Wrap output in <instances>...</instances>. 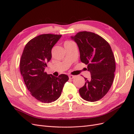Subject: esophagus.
<instances>
[{
  "mask_svg": "<svg viewBox=\"0 0 134 134\" xmlns=\"http://www.w3.org/2000/svg\"><path fill=\"white\" fill-rule=\"evenodd\" d=\"M75 77V76L74 75H69V79H73Z\"/></svg>",
  "mask_w": 134,
  "mask_h": 134,
  "instance_id": "obj_1",
  "label": "esophagus"
}]
</instances>
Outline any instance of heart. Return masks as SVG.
<instances>
[{"label": "heart", "mask_w": 134, "mask_h": 134, "mask_svg": "<svg viewBox=\"0 0 134 134\" xmlns=\"http://www.w3.org/2000/svg\"><path fill=\"white\" fill-rule=\"evenodd\" d=\"M72 42H71V41H66V42H65V44H67V43H72Z\"/></svg>", "instance_id": "b5f03b06"}]
</instances>
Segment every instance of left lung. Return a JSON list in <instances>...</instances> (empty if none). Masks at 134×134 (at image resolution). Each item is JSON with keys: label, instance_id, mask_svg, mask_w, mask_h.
<instances>
[{"label": "left lung", "instance_id": "1", "mask_svg": "<svg viewBox=\"0 0 134 134\" xmlns=\"http://www.w3.org/2000/svg\"><path fill=\"white\" fill-rule=\"evenodd\" d=\"M71 38L78 44L81 62L87 65L90 79L84 78V86L79 90L82 98L96 102L107 94L113 82L116 69L114 55L109 43L91 32L77 33Z\"/></svg>", "mask_w": 134, "mask_h": 134}]
</instances>
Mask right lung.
Masks as SVG:
<instances>
[{"mask_svg": "<svg viewBox=\"0 0 134 134\" xmlns=\"http://www.w3.org/2000/svg\"><path fill=\"white\" fill-rule=\"evenodd\" d=\"M61 37L60 35L43 34L32 38L26 44L20 61V71L28 90L42 103L57 100L69 80L65 74L56 77L44 71L52 57V48Z\"/></svg>", "mask_w": 134, "mask_h": 134, "instance_id": "add662e5", "label": "right lung"}]
</instances>
